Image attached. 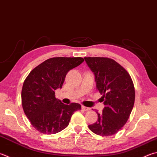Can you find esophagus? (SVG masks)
Listing matches in <instances>:
<instances>
[{"instance_id": "esophagus-1", "label": "esophagus", "mask_w": 157, "mask_h": 157, "mask_svg": "<svg viewBox=\"0 0 157 157\" xmlns=\"http://www.w3.org/2000/svg\"><path fill=\"white\" fill-rule=\"evenodd\" d=\"M82 109L85 110V111L90 110V108H88V107H86V106H82Z\"/></svg>"}]
</instances>
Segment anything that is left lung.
<instances>
[{
	"label": "left lung",
	"instance_id": "8db88e82",
	"mask_svg": "<svg viewBox=\"0 0 157 157\" xmlns=\"http://www.w3.org/2000/svg\"><path fill=\"white\" fill-rule=\"evenodd\" d=\"M95 75L96 88L105 107L95 123L88 126L96 135L111 136L121 129L129 118L135 98V87L126 69L108 58H84Z\"/></svg>",
	"mask_w": 157,
	"mask_h": 157
}]
</instances>
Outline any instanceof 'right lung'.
Wrapping results in <instances>:
<instances>
[{
	"label": "right lung",
	"mask_w": 157,
	"mask_h": 157,
	"mask_svg": "<svg viewBox=\"0 0 157 157\" xmlns=\"http://www.w3.org/2000/svg\"><path fill=\"white\" fill-rule=\"evenodd\" d=\"M82 58H52L39 64L28 75L22 86L21 98L25 114L40 132L51 135L60 132L69 124L71 116L81 105H66L56 98L67 73L80 65Z\"/></svg>",
	"instance_id": "obj_1"
}]
</instances>
